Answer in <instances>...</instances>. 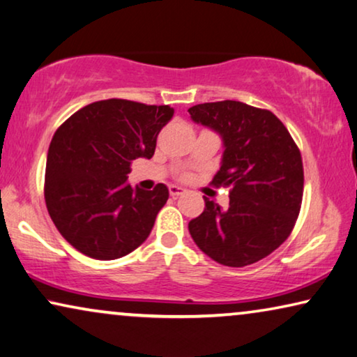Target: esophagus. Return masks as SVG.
Instances as JSON below:
<instances>
[{
    "instance_id": "34e87169",
    "label": "esophagus",
    "mask_w": 357,
    "mask_h": 357,
    "mask_svg": "<svg viewBox=\"0 0 357 357\" xmlns=\"http://www.w3.org/2000/svg\"><path fill=\"white\" fill-rule=\"evenodd\" d=\"M185 190L183 188H179V185H169V195L173 197V199H176L181 194H184Z\"/></svg>"
}]
</instances>
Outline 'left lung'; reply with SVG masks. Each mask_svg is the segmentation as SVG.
<instances>
[{"label": "left lung", "mask_w": 357, "mask_h": 357, "mask_svg": "<svg viewBox=\"0 0 357 357\" xmlns=\"http://www.w3.org/2000/svg\"><path fill=\"white\" fill-rule=\"evenodd\" d=\"M189 114L221 136L225 152L211 184L231 188L226 210L204 197L190 236L216 263H257L287 241L296 222L305 183L300 149L273 112L238 100L199 104Z\"/></svg>", "instance_id": "left-lung-1"}]
</instances>
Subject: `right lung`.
I'll return each instance as SVG.
<instances>
[{
  "label": "right lung",
  "instance_id": "obj_1",
  "mask_svg": "<svg viewBox=\"0 0 357 357\" xmlns=\"http://www.w3.org/2000/svg\"><path fill=\"white\" fill-rule=\"evenodd\" d=\"M169 105L98 100L57 128L46 158L45 200L52 222L78 252L94 259L131 253L151 234L168 188L126 183L136 158H152Z\"/></svg>",
  "mask_w": 357,
  "mask_h": 357
}]
</instances>
